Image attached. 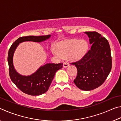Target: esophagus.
Listing matches in <instances>:
<instances>
[{
  "mask_svg": "<svg viewBox=\"0 0 121 121\" xmlns=\"http://www.w3.org/2000/svg\"><path fill=\"white\" fill-rule=\"evenodd\" d=\"M69 65V63H67V62H65L64 63H63V67H64V68H67V67H68Z\"/></svg>",
  "mask_w": 121,
  "mask_h": 121,
  "instance_id": "obj_1",
  "label": "esophagus"
}]
</instances>
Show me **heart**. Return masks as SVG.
Listing matches in <instances>:
<instances>
[{
	"mask_svg": "<svg viewBox=\"0 0 121 121\" xmlns=\"http://www.w3.org/2000/svg\"><path fill=\"white\" fill-rule=\"evenodd\" d=\"M87 48V44L85 40L73 39L60 43L56 50L53 51V53L63 58L68 57L70 60H77L83 56Z\"/></svg>",
	"mask_w": 121,
	"mask_h": 121,
	"instance_id": "heart-1",
	"label": "heart"
}]
</instances>
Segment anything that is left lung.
<instances>
[{
  "label": "left lung",
  "instance_id": "8db88e82",
  "mask_svg": "<svg viewBox=\"0 0 121 121\" xmlns=\"http://www.w3.org/2000/svg\"><path fill=\"white\" fill-rule=\"evenodd\" d=\"M89 37L91 48L80 60L71 63L77 74L73 81L77 87L90 91L104 83L111 71L112 59L108 40L96 31L85 32Z\"/></svg>",
  "mask_w": 121,
  "mask_h": 121
}]
</instances>
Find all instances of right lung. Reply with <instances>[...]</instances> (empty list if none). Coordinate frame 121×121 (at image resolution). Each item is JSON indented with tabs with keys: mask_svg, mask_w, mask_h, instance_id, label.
<instances>
[{
	"mask_svg": "<svg viewBox=\"0 0 121 121\" xmlns=\"http://www.w3.org/2000/svg\"><path fill=\"white\" fill-rule=\"evenodd\" d=\"M51 35L21 37L14 42L9 49L8 63L9 66V77L13 83L23 93L31 95H39L48 91L55 73L62 68V63H48L40 67L33 74L24 76L18 73L14 68L13 56L14 51L19 43L25 41L40 42L50 37Z\"/></svg>",
	"mask_w": 121,
	"mask_h": 121,
	"instance_id": "add662e5",
	"label": "right lung"
}]
</instances>
